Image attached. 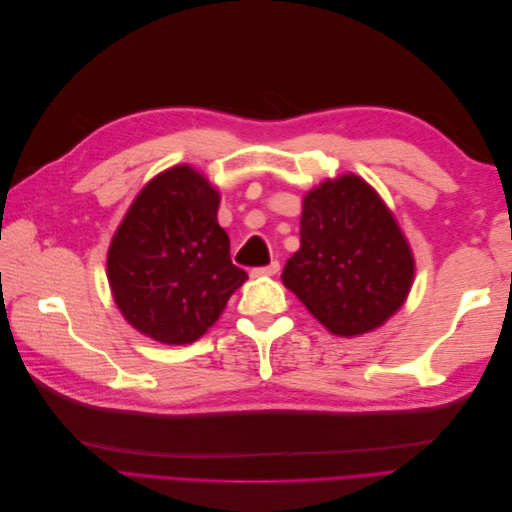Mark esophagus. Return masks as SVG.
Masks as SVG:
<instances>
[{
  "instance_id": "esophagus-1",
  "label": "esophagus",
  "mask_w": 512,
  "mask_h": 512,
  "mask_svg": "<svg viewBox=\"0 0 512 512\" xmlns=\"http://www.w3.org/2000/svg\"><path fill=\"white\" fill-rule=\"evenodd\" d=\"M277 271H280V262L277 260H273V262H269L267 267H256V269H252V277H265V275H275Z\"/></svg>"
}]
</instances>
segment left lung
Instances as JSON below:
<instances>
[{"label": "left lung", "instance_id": "left-lung-1", "mask_svg": "<svg viewBox=\"0 0 512 512\" xmlns=\"http://www.w3.org/2000/svg\"><path fill=\"white\" fill-rule=\"evenodd\" d=\"M412 280L410 245L369 183L342 175L303 198L301 247L282 282L331 333L378 329L404 305Z\"/></svg>", "mask_w": 512, "mask_h": 512}]
</instances>
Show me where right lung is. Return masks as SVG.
<instances>
[{
  "mask_svg": "<svg viewBox=\"0 0 512 512\" xmlns=\"http://www.w3.org/2000/svg\"><path fill=\"white\" fill-rule=\"evenodd\" d=\"M220 192L188 164L153 177L108 247L115 303L136 331L192 344L220 318L247 273L232 265L218 224Z\"/></svg>",
  "mask_w": 512,
  "mask_h": 512,
  "instance_id": "right-lung-1",
  "label": "right lung"
}]
</instances>
